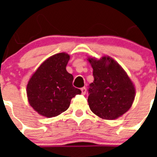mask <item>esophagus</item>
Segmentation results:
<instances>
[{"instance_id": "1", "label": "esophagus", "mask_w": 157, "mask_h": 157, "mask_svg": "<svg viewBox=\"0 0 157 157\" xmlns=\"http://www.w3.org/2000/svg\"><path fill=\"white\" fill-rule=\"evenodd\" d=\"M81 91L82 94V95H85L86 93V87H82V88L81 89Z\"/></svg>"}]
</instances>
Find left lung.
Instances as JSON below:
<instances>
[{
	"instance_id": "left-lung-1",
	"label": "left lung",
	"mask_w": 157,
	"mask_h": 157,
	"mask_svg": "<svg viewBox=\"0 0 157 157\" xmlns=\"http://www.w3.org/2000/svg\"><path fill=\"white\" fill-rule=\"evenodd\" d=\"M94 80L89 86L90 110L104 120H115L130 109L135 88L126 71L116 60L103 56L88 58Z\"/></svg>"
}]
</instances>
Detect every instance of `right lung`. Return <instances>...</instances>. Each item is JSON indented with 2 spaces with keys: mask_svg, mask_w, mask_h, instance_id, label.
Here are the masks:
<instances>
[{
  "mask_svg": "<svg viewBox=\"0 0 157 157\" xmlns=\"http://www.w3.org/2000/svg\"><path fill=\"white\" fill-rule=\"evenodd\" d=\"M70 56L55 54L34 72L27 86L29 104L41 116L52 118L68 109L71 100L81 90L72 85L73 75L67 71Z\"/></svg>",
  "mask_w": 157,
  "mask_h": 157,
  "instance_id": "add662e5",
  "label": "right lung"
}]
</instances>
